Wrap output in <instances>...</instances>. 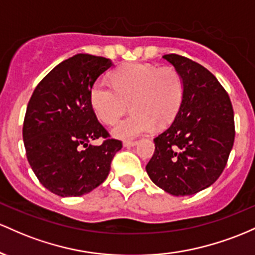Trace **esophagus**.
Instances as JSON below:
<instances>
[{"label": "esophagus", "instance_id": "34e87169", "mask_svg": "<svg viewBox=\"0 0 255 255\" xmlns=\"http://www.w3.org/2000/svg\"><path fill=\"white\" fill-rule=\"evenodd\" d=\"M124 147H132V145L137 144V141H130V139H127V141L123 142Z\"/></svg>", "mask_w": 255, "mask_h": 255}]
</instances>
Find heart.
<instances>
[{
  "label": "heart",
  "instance_id": "b5f03b06",
  "mask_svg": "<svg viewBox=\"0 0 255 255\" xmlns=\"http://www.w3.org/2000/svg\"><path fill=\"white\" fill-rule=\"evenodd\" d=\"M113 85L97 81L90 90V104L97 118L112 125L130 107L133 112L120 120L113 133L132 138L156 127L164 128L176 118L184 96V81L172 66L133 62L117 68Z\"/></svg>",
  "mask_w": 255,
  "mask_h": 255
}]
</instances>
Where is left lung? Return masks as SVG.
Here are the masks:
<instances>
[{"label":"left lung","instance_id":"obj_1","mask_svg":"<svg viewBox=\"0 0 255 255\" xmlns=\"http://www.w3.org/2000/svg\"><path fill=\"white\" fill-rule=\"evenodd\" d=\"M162 58L181 72L184 96L172 124L154 138L145 170L168 194L193 195L213 184L227 166L235 139L233 105L204 66L178 54Z\"/></svg>","mask_w":255,"mask_h":255}]
</instances>
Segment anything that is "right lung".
Returning <instances> with one entry per match:
<instances>
[{"mask_svg": "<svg viewBox=\"0 0 255 255\" xmlns=\"http://www.w3.org/2000/svg\"><path fill=\"white\" fill-rule=\"evenodd\" d=\"M112 66L110 59L77 54L54 67L27 104L22 139L38 181L59 196H81L107 178L122 149L96 118L90 104L94 83ZM101 136L100 146L91 139Z\"/></svg>", "mask_w": 255, "mask_h": 255, "instance_id": "add662e5", "label": "right lung"}]
</instances>
